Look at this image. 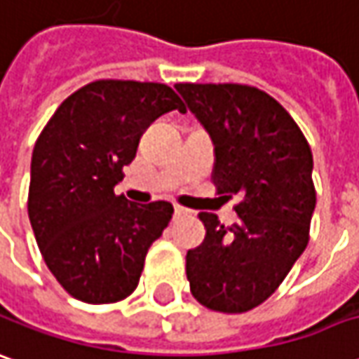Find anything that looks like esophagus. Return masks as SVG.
Here are the masks:
<instances>
[{
    "label": "esophagus",
    "mask_w": 359,
    "mask_h": 359,
    "mask_svg": "<svg viewBox=\"0 0 359 359\" xmlns=\"http://www.w3.org/2000/svg\"><path fill=\"white\" fill-rule=\"evenodd\" d=\"M175 216H177V218H187V216H192V210L177 204V206H175Z\"/></svg>",
    "instance_id": "1"
}]
</instances>
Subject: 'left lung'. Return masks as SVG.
I'll return each mask as SVG.
<instances>
[{"mask_svg": "<svg viewBox=\"0 0 359 359\" xmlns=\"http://www.w3.org/2000/svg\"><path fill=\"white\" fill-rule=\"evenodd\" d=\"M214 143L212 182L240 196V220L224 226L200 212L206 238L187 253L196 301L216 313L259 306L281 285L309 243L316 206L313 151L281 104L245 84H177Z\"/></svg>", "mask_w": 359, "mask_h": 359, "instance_id": "left-lung-1", "label": "left lung"}]
</instances>
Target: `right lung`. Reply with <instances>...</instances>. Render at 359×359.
I'll list each match as a JSON object with an SVG mask.
<instances>
[{
  "instance_id": "obj_1",
  "label": "right lung",
  "mask_w": 359,
  "mask_h": 359,
  "mask_svg": "<svg viewBox=\"0 0 359 359\" xmlns=\"http://www.w3.org/2000/svg\"><path fill=\"white\" fill-rule=\"evenodd\" d=\"M187 111L167 84L96 80L68 96L36 139L27 210L46 267L88 304L123 301L172 218L165 200L131 204L114 187L145 129Z\"/></svg>"
}]
</instances>
